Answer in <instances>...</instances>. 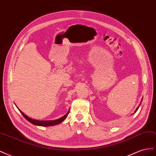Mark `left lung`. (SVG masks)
<instances>
[{
	"label": "left lung",
	"instance_id": "1",
	"mask_svg": "<svg viewBox=\"0 0 156 156\" xmlns=\"http://www.w3.org/2000/svg\"><path fill=\"white\" fill-rule=\"evenodd\" d=\"M139 107H137V108H136V110H135V112H136V111H137V110H138V108H139Z\"/></svg>",
	"mask_w": 156,
	"mask_h": 156
}]
</instances>
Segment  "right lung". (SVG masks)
I'll return each instance as SVG.
<instances>
[{
	"label": "right lung",
	"instance_id": "add662e5",
	"mask_svg": "<svg viewBox=\"0 0 156 156\" xmlns=\"http://www.w3.org/2000/svg\"><path fill=\"white\" fill-rule=\"evenodd\" d=\"M19 110H20V109H19ZM20 111L21 112V113L23 115V116H24L28 121L30 122V123H32V124H34V125L40 126H54V125L58 124L61 123V122L64 120V119L67 117L68 113L69 112V111H68V112L64 116H63L62 117H61L60 119H57V120H49V121L48 120V121H40V120H36L32 119H30V118L28 117L26 115H25L24 113H23L20 110Z\"/></svg>",
	"mask_w": 156,
	"mask_h": 156
}]
</instances>
